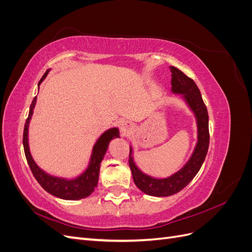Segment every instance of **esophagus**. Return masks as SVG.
I'll return each instance as SVG.
<instances>
[{
  "label": "esophagus",
  "mask_w": 252,
  "mask_h": 252,
  "mask_svg": "<svg viewBox=\"0 0 252 252\" xmlns=\"http://www.w3.org/2000/svg\"><path fill=\"white\" fill-rule=\"evenodd\" d=\"M132 128H133V124L129 121L123 122V123L121 124V131L123 132V134H128L129 132L131 131Z\"/></svg>",
  "instance_id": "esophagus-1"
}]
</instances>
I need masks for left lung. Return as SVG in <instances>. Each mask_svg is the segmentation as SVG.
I'll return each mask as SVG.
<instances>
[{
  "label": "left lung",
  "mask_w": 252,
  "mask_h": 252,
  "mask_svg": "<svg viewBox=\"0 0 252 252\" xmlns=\"http://www.w3.org/2000/svg\"><path fill=\"white\" fill-rule=\"evenodd\" d=\"M171 90L173 94H180L185 98L189 107L194 112L197 122V143L191 158L183 168L167 179H155L143 173L135 166L132 150L129 152V167L132 172L134 184L143 192L154 196H169L178 193L185 188L199 172L205 161L209 147V122L207 107L203 101L201 91L192 79L170 66Z\"/></svg>",
  "instance_id": "obj_1"
}]
</instances>
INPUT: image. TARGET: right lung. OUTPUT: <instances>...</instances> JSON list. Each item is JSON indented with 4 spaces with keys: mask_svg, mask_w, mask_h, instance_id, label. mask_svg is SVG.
<instances>
[{
    "mask_svg": "<svg viewBox=\"0 0 252 252\" xmlns=\"http://www.w3.org/2000/svg\"><path fill=\"white\" fill-rule=\"evenodd\" d=\"M48 71L49 70H47L44 73L37 86H40L42 81L46 78ZM35 102H36V96H34L32 105H30L28 118L25 122V126H24V132H23V146H24L25 157L27 159V163L30 167V170H32L33 174V177L35 178L37 183H39V184L46 190L48 193L55 195L57 197H60V199L80 200L90 195L97 185L100 165L106 154V150L108 148L109 142L113 138H119V130L117 128H111L100 136V139L96 141L94 147L88 168L82 175H80L79 178L74 180H65V179L52 177V175H49L46 172H44L42 169H40V167L34 163L33 158L32 155H30V151H29L28 126H29V121L32 119V116L33 113Z\"/></svg>",
    "mask_w": 252,
    "mask_h": 252,
    "instance_id": "right-lung-1",
    "label": "right lung"
}]
</instances>
